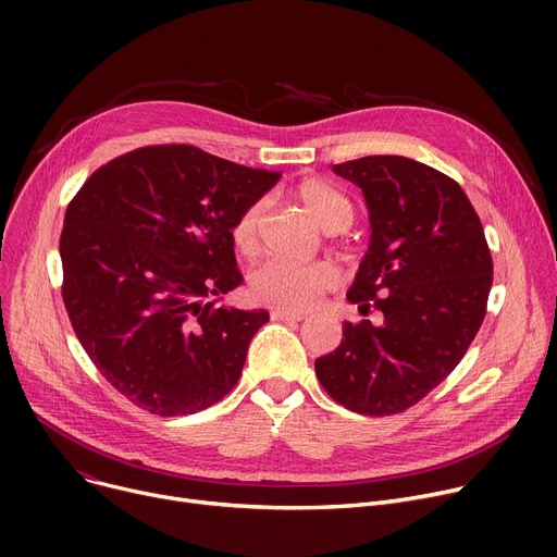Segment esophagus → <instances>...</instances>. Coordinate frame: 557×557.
<instances>
[{"label":"esophagus","mask_w":557,"mask_h":557,"mask_svg":"<svg viewBox=\"0 0 557 557\" xmlns=\"http://www.w3.org/2000/svg\"><path fill=\"white\" fill-rule=\"evenodd\" d=\"M271 318H273V320H288V323H300V320L305 318V313H298V311H284V309H273V311H271Z\"/></svg>","instance_id":"34e87169"}]
</instances>
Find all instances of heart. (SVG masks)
Masks as SVG:
<instances>
[{"mask_svg":"<svg viewBox=\"0 0 557 557\" xmlns=\"http://www.w3.org/2000/svg\"><path fill=\"white\" fill-rule=\"evenodd\" d=\"M298 200L327 232H343L355 221L349 198L325 181H305L296 189ZM263 202H252L234 219L230 237L234 248L250 257L259 248V221ZM336 284V271L330 263H296L273 259L255 271L250 286L257 300L284 311H305Z\"/></svg>","mask_w":557,"mask_h":557,"instance_id":"obj_1","label":"heart"}]
</instances>
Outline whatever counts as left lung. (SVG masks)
<instances>
[{
	"label": "left lung",
	"instance_id": "1",
	"mask_svg": "<svg viewBox=\"0 0 557 557\" xmlns=\"http://www.w3.org/2000/svg\"><path fill=\"white\" fill-rule=\"evenodd\" d=\"M370 214V246L347 300L382 311V323H343L315 376L345 408L395 416L460 363L492 288V257L470 198L449 175L401 156L334 164Z\"/></svg>",
	"mask_w": 557,
	"mask_h": 557
}]
</instances>
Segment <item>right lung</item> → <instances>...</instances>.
Masks as SVG:
<instances>
[{
    "label": "right lung",
    "mask_w": 557,
    "mask_h": 557,
    "mask_svg": "<svg viewBox=\"0 0 557 557\" xmlns=\"http://www.w3.org/2000/svg\"><path fill=\"white\" fill-rule=\"evenodd\" d=\"M280 175L189 144L144 146L97 169L67 205L72 327L106 382L144 411L189 416L239 382L269 311L216 305L244 282L230 227Z\"/></svg>",
    "instance_id": "1"
}]
</instances>
